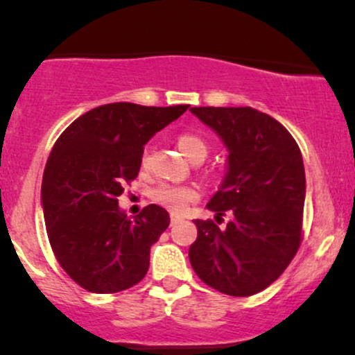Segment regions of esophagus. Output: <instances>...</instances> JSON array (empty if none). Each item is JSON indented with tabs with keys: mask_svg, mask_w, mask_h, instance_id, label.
Masks as SVG:
<instances>
[{
	"mask_svg": "<svg viewBox=\"0 0 355 355\" xmlns=\"http://www.w3.org/2000/svg\"><path fill=\"white\" fill-rule=\"evenodd\" d=\"M180 217H178V215H172V217H170V223H172V225H175V223L177 222H180Z\"/></svg>",
	"mask_w": 355,
	"mask_h": 355,
	"instance_id": "34e87169",
	"label": "esophagus"
}]
</instances>
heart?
<instances>
[{
    "instance_id": "1",
    "label": "heart",
    "mask_w": 355,
    "mask_h": 355,
    "mask_svg": "<svg viewBox=\"0 0 355 355\" xmlns=\"http://www.w3.org/2000/svg\"><path fill=\"white\" fill-rule=\"evenodd\" d=\"M178 148L182 150V153L185 155L189 160H197V158H205L207 152H209V146H207L205 140L200 138L195 133H182L177 138ZM150 158H152V150L145 148L141 153V166H148ZM152 200L158 205H162L164 209L173 211V214H182L183 210H187V207L191 202H195L198 198V190L195 187L189 185H173V183H160L158 187H155L150 193Z\"/></svg>"
}]
</instances>
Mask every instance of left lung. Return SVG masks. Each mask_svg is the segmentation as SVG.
<instances>
[{
  "label": "left lung",
  "instance_id": "obj_1",
  "mask_svg": "<svg viewBox=\"0 0 355 355\" xmlns=\"http://www.w3.org/2000/svg\"><path fill=\"white\" fill-rule=\"evenodd\" d=\"M229 148V172L193 220L189 257L202 282L222 294L248 297L284 274L302 242L305 170L299 145L282 123L250 107L190 108ZM225 213L232 218L218 227Z\"/></svg>",
  "mask_w": 355,
  "mask_h": 355
}]
</instances>
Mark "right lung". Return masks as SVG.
Masks as SVG:
<instances>
[{
    "mask_svg": "<svg viewBox=\"0 0 355 355\" xmlns=\"http://www.w3.org/2000/svg\"><path fill=\"white\" fill-rule=\"evenodd\" d=\"M187 110L101 105L56 140L42 183L44 225L61 268L85 291L115 294L148 272L150 247L168 227V211L152 203L128 220L118 197L138 177L146 141Z\"/></svg>",
    "mask_w": 355,
    "mask_h": 355,
    "instance_id": "right-lung-1",
    "label": "right lung"
}]
</instances>
